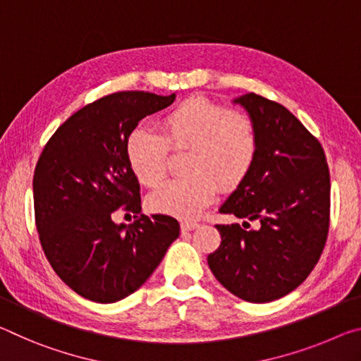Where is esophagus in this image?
Listing matches in <instances>:
<instances>
[{"label": "esophagus", "mask_w": 361, "mask_h": 361, "mask_svg": "<svg viewBox=\"0 0 361 361\" xmlns=\"http://www.w3.org/2000/svg\"><path fill=\"white\" fill-rule=\"evenodd\" d=\"M197 227H200V224L197 222V221H182L180 222V228L182 230H185V232H187V230H193V228H197Z\"/></svg>", "instance_id": "34e87169"}]
</instances>
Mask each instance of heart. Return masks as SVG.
<instances>
[{"instance_id":"heart-1","label":"heart","mask_w":361,"mask_h":361,"mask_svg":"<svg viewBox=\"0 0 361 361\" xmlns=\"http://www.w3.org/2000/svg\"><path fill=\"white\" fill-rule=\"evenodd\" d=\"M161 134L137 128L126 140L129 168L140 184L155 187L168 171L169 149H190L188 176L166 180L149 197L152 211L193 217L214 200L219 182L235 187L246 179L259 152L257 129L250 116L204 97L188 99L159 120Z\"/></svg>"}]
</instances>
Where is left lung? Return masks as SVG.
<instances>
[{"label":"left lung","mask_w":361,"mask_h":361,"mask_svg":"<svg viewBox=\"0 0 361 361\" xmlns=\"http://www.w3.org/2000/svg\"><path fill=\"white\" fill-rule=\"evenodd\" d=\"M243 105L257 129L251 173L221 206L224 214L257 222L222 226L209 269L247 302H270L296 289L320 259L329 228V169L320 142L279 102L250 92Z\"/></svg>","instance_id":"8db88e82"}]
</instances>
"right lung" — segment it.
Here are the masks:
<instances>
[{"mask_svg": "<svg viewBox=\"0 0 361 361\" xmlns=\"http://www.w3.org/2000/svg\"><path fill=\"white\" fill-rule=\"evenodd\" d=\"M174 99L144 91L100 97L59 126L38 158L33 204L41 247L65 285L94 302L133 294L179 236L174 217L140 214V185L126 158L137 123ZM120 207L140 216L118 226Z\"/></svg>", "mask_w": 361, "mask_h": 361, "instance_id": "obj_1", "label": "right lung"}]
</instances>
